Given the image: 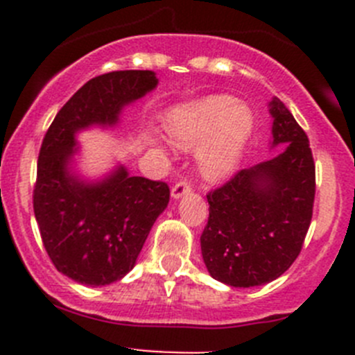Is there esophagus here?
<instances>
[{
	"label": "esophagus",
	"instance_id": "obj_1",
	"mask_svg": "<svg viewBox=\"0 0 355 355\" xmlns=\"http://www.w3.org/2000/svg\"><path fill=\"white\" fill-rule=\"evenodd\" d=\"M191 191H192L191 185L185 184V182H178V184H175L173 187H171V199H175V200L182 199L184 196L191 194Z\"/></svg>",
	"mask_w": 355,
	"mask_h": 355
}]
</instances>
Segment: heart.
<instances>
[{"mask_svg": "<svg viewBox=\"0 0 355 355\" xmlns=\"http://www.w3.org/2000/svg\"><path fill=\"white\" fill-rule=\"evenodd\" d=\"M164 128L177 148H200L196 157L204 180L223 182L235 171L252 135L254 114L234 96L214 94L168 110ZM149 144L159 155H168L161 139L151 137Z\"/></svg>", "mask_w": 355, "mask_h": 355, "instance_id": "obj_1", "label": "heart"}]
</instances>
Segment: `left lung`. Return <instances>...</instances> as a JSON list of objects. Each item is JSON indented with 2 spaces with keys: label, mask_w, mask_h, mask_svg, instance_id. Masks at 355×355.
<instances>
[{
  "label": "left lung",
  "mask_w": 355,
  "mask_h": 355,
  "mask_svg": "<svg viewBox=\"0 0 355 355\" xmlns=\"http://www.w3.org/2000/svg\"><path fill=\"white\" fill-rule=\"evenodd\" d=\"M268 108L270 149L281 148L207 194L200 252L207 273L228 287H257L282 277L299 256L313 218L316 175L306 132L278 98Z\"/></svg>",
  "instance_id": "left-lung-1"
}]
</instances>
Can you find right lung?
Returning <instances> with one entry per match:
<instances>
[{
	"instance_id": "add662e5",
	"label": "right lung",
	"mask_w": 355,
	"mask_h": 355,
	"mask_svg": "<svg viewBox=\"0 0 355 355\" xmlns=\"http://www.w3.org/2000/svg\"><path fill=\"white\" fill-rule=\"evenodd\" d=\"M156 71L123 70L82 85L53 120L37 159L34 214L60 273L80 285L121 280L137 263L153 225L166 209L163 182L132 177L116 163L99 177L78 168L77 135L114 128L127 106L157 87Z\"/></svg>"
}]
</instances>
